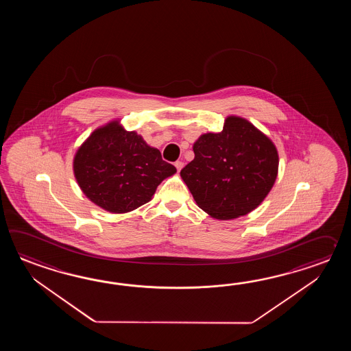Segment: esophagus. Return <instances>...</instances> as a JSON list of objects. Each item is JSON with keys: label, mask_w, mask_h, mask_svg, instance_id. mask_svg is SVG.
Here are the masks:
<instances>
[{"label": "esophagus", "mask_w": 351, "mask_h": 351, "mask_svg": "<svg viewBox=\"0 0 351 351\" xmlns=\"http://www.w3.org/2000/svg\"><path fill=\"white\" fill-rule=\"evenodd\" d=\"M174 165H176V168H177V171H180V169L183 168V165H184V163H183L182 160H177V162L174 163Z\"/></svg>", "instance_id": "esophagus-1"}]
</instances>
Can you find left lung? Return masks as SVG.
<instances>
[{
    "label": "left lung",
    "instance_id": "obj_1",
    "mask_svg": "<svg viewBox=\"0 0 351 351\" xmlns=\"http://www.w3.org/2000/svg\"><path fill=\"white\" fill-rule=\"evenodd\" d=\"M193 150L180 176L198 207L217 219L254 210L276 180L274 143L242 118H227L221 133L202 135Z\"/></svg>",
    "mask_w": 351,
    "mask_h": 351
}]
</instances>
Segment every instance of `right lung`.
Segmentation results:
<instances>
[{
  "mask_svg": "<svg viewBox=\"0 0 351 351\" xmlns=\"http://www.w3.org/2000/svg\"><path fill=\"white\" fill-rule=\"evenodd\" d=\"M177 172L135 132L118 121L97 129L77 150L74 173L82 192L99 207L125 213L149 202L163 179Z\"/></svg>",
  "mask_w": 351,
  "mask_h": 351,
  "instance_id": "1",
  "label": "right lung"
}]
</instances>
